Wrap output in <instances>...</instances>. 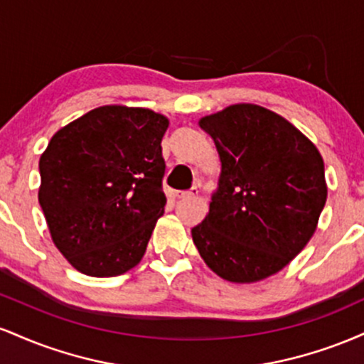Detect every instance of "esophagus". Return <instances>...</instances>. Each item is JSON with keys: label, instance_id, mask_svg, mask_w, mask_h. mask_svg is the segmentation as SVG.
<instances>
[{"label": "esophagus", "instance_id": "obj_1", "mask_svg": "<svg viewBox=\"0 0 364 364\" xmlns=\"http://www.w3.org/2000/svg\"><path fill=\"white\" fill-rule=\"evenodd\" d=\"M196 195H198V188H196V186L191 188V190L178 191V193H176L178 198H183V200H185V198H191V196H196Z\"/></svg>", "mask_w": 364, "mask_h": 364}]
</instances>
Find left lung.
Segmentation results:
<instances>
[{
    "label": "left lung",
    "instance_id": "left-lung-1",
    "mask_svg": "<svg viewBox=\"0 0 364 364\" xmlns=\"http://www.w3.org/2000/svg\"><path fill=\"white\" fill-rule=\"evenodd\" d=\"M219 152V188L191 229L200 257L219 277L257 282L306 246L327 202L323 159L287 119L235 104L198 121Z\"/></svg>",
    "mask_w": 364,
    "mask_h": 364
}]
</instances>
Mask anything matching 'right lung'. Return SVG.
<instances>
[{
	"mask_svg": "<svg viewBox=\"0 0 364 364\" xmlns=\"http://www.w3.org/2000/svg\"><path fill=\"white\" fill-rule=\"evenodd\" d=\"M169 121L144 107L102 106L54 133L41 156L39 203L77 270L112 277L141 260L164 214Z\"/></svg>",
	"mask_w": 364,
	"mask_h": 364,
	"instance_id": "right-lung-1",
	"label": "right lung"
}]
</instances>
